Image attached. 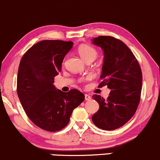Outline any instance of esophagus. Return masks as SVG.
I'll list each match as a JSON object with an SVG mask.
<instances>
[{
  "mask_svg": "<svg viewBox=\"0 0 160 160\" xmlns=\"http://www.w3.org/2000/svg\"><path fill=\"white\" fill-rule=\"evenodd\" d=\"M85 100H90L91 99V96H89V95H88V94H85Z\"/></svg>",
  "mask_w": 160,
  "mask_h": 160,
  "instance_id": "1",
  "label": "esophagus"
}]
</instances>
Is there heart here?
Instances as JSON below:
<instances>
[{
	"label": "heart",
	"instance_id": "obj_1",
	"mask_svg": "<svg viewBox=\"0 0 160 160\" xmlns=\"http://www.w3.org/2000/svg\"><path fill=\"white\" fill-rule=\"evenodd\" d=\"M78 52L79 55L86 62H91L98 56V52L94 47L89 44H82L78 47Z\"/></svg>",
	"mask_w": 160,
	"mask_h": 160
}]
</instances>
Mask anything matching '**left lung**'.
<instances>
[{
  "label": "left lung",
  "mask_w": 160,
  "mask_h": 160,
  "mask_svg": "<svg viewBox=\"0 0 160 160\" xmlns=\"http://www.w3.org/2000/svg\"><path fill=\"white\" fill-rule=\"evenodd\" d=\"M93 44L100 47L104 60L98 87L111 90L107 99L94 94L100 108L92 116L93 122L103 130H114L125 125L135 113L142 88V72L128 46L112 36H98Z\"/></svg>",
  "instance_id": "1"
}]
</instances>
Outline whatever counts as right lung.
<instances>
[{
	"label": "right lung",
	"mask_w": 160,
	"mask_h": 160,
	"mask_svg": "<svg viewBox=\"0 0 160 160\" xmlns=\"http://www.w3.org/2000/svg\"><path fill=\"white\" fill-rule=\"evenodd\" d=\"M72 44L61 40L39 41L25 53L19 66L17 91L20 103L32 122L48 132L65 128L73 109L85 100L78 90L65 93L53 85Z\"/></svg>",
	"instance_id": "add662e5"
}]
</instances>
